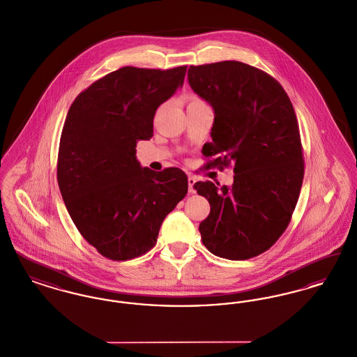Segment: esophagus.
<instances>
[{
    "mask_svg": "<svg viewBox=\"0 0 357 357\" xmlns=\"http://www.w3.org/2000/svg\"><path fill=\"white\" fill-rule=\"evenodd\" d=\"M195 183H197V178L188 176V191H190V192H195V188H194Z\"/></svg>",
    "mask_w": 357,
    "mask_h": 357,
    "instance_id": "1",
    "label": "esophagus"
}]
</instances>
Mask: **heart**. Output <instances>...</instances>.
I'll use <instances>...</instances> for the list:
<instances>
[{
  "mask_svg": "<svg viewBox=\"0 0 357 357\" xmlns=\"http://www.w3.org/2000/svg\"><path fill=\"white\" fill-rule=\"evenodd\" d=\"M195 104H204V102L197 96H190L188 98V105H195Z\"/></svg>",
  "mask_w": 357,
  "mask_h": 357,
  "instance_id": "1",
  "label": "heart"
}]
</instances>
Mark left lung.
I'll use <instances>...</instances> for the list:
<instances>
[{
	"mask_svg": "<svg viewBox=\"0 0 357 357\" xmlns=\"http://www.w3.org/2000/svg\"><path fill=\"white\" fill-rule=\"evenodd\" d=\"M191 89L214 109L206 156L234 163L230 187L210 181L194 188L210 204L201 222L204 246L233 261L266 252L288 227L304 179L298 123L281 84L239 61L191 66Z\"/></svg>",
	"mask_w": 357,
	"mask_h": 357,
	"instance_id": "1",
	"label": "left lung"
}]
</instances>
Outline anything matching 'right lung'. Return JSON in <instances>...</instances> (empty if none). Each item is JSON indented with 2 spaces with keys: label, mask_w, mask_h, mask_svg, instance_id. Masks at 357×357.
<instances>
[{
  "label": "right lung",
  "mask_w": 357,
  "mask_h": 357,
  "mask_svg": "<svg viewBox=\"0 0 357 357\" xmlns=\"http://www.w3.org/2000/svg\"><path fill=\"white\" fill-rule=\"evenodd\" d=\"M186 69L123 67L69 108L57 159L60 192L80 234L109 259L147 253L186 197L183 171L142 167L135 150L137 140L151 139L153 115L183 85Z\"/></svg>",
  "instance_id": "1"
}]
</instances>
